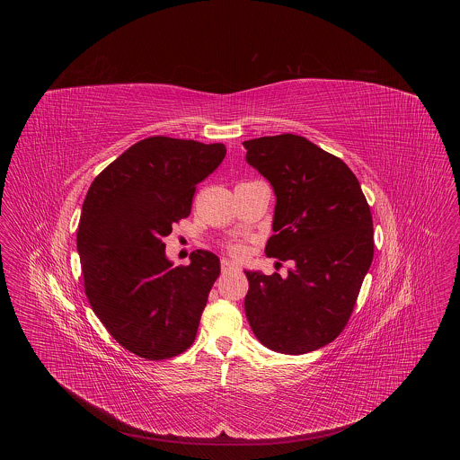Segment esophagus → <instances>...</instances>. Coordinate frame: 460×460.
<instances>
[{"label":"esophagus","instance_id":"obj_1","mask_svg":"<svg viewBox=\"0 0 460 460\" xmlns=\"http://www.w3.org/2000/svg\"><path fill=\"white\" fill-rule=\"evenodd\" d=\"M220 269H222V272H224V274H227V272H234V270H238V265L231 262V261H227V259H222V262H220Z\"/></svg>","mask_w":460,"mask_h":460}]
</instances>
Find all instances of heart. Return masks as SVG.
Listing matches in <instances>:
<instances>
[{
	"instance_id": "1",
	"label": "heart",
	"mask_w": 460,
	"mask_h": 460,
	"mask_svg": "<svg viewBox=\"0 0 460 460\" xmlns=\"http://www.w3.org/2000/svg\"><path fill=\"white\" fill-rule=\"evenodd\" d=\"M231 252H233L234 255H241L244 250H243L241 244H231Z\"/></svg>"
}]
</instances>
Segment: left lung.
Listing matches in <instances>:
<instances>
[{"label": "left lung", "instance_id": "8db88e82", "mask_svg": "<svg viewBox=\"0 0 460 460\" xmlns=\"http://www.w3.org/2000/svg\"><path fill=\"white\" fill-rule=\"evenodd\" d=\"M243 146L276 195V234L265 253L293 262L286 278L244 270L246 319L270 350H319L347 326L371 267V208L349 165L304 136H263Z\"/></svg>", "mask_w": 460, "mask_h": 460}]
</instances>
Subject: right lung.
Masks as SVG:
<instances>
[{
    "label": "right lung",
    "instance_id": "add662e5",
    "mask_svg": "<svg viewBox=\"0 0 460 460\" xmlns=\"http://www.w3.org/2000/svg\"><path fill=\"white\" fill-rule=\"evenodd\" d=\"M224 156L222 143L154 136L89 186L77 229L86 296L117 343L137 357L171 358L197 338L219 257L197 250L190 265L174 267L164 238L190 216L198 182Z\"/></svg>",
    "mask_w": 460,
    "mask_h": 460
}]
</instances>
